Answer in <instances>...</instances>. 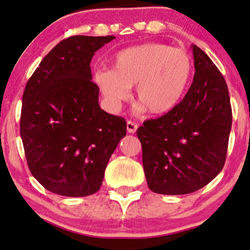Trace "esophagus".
Masks as SVG:
<instances>
[{
  "label": "esophagus",
  "instance_id": "34e87169",
  "mask_svg": "<svg viewBox=\"0 0 250 250\" xmlns=\"http://www.w3.org/2000/svg\"><path fill=\"white\" fill-rule=\"evenodd\" d=\"M137 128H138V125H137L135 122H131V121L126 122V131L129 133H135L137 131Z\"/></svg>",
  "mask_w": 250,
  "mask_h": 250
}]
</instances>
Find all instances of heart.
Masks as SVG:
<instances>
[{
	"label": "heart",
	"mask_w": 250,
	"mask_h": 250,
	"mask_svg": "<svg viewBox=\"0 0 250 250\" xmlns=\"http://www.w3.org/2000/svg\"><path fill=\"white\" fill-rule=\"evenodd\" d=\"M194 62L182 48L146 43L125 48L112 59V69L95 73V83L112 110L118 111L136 85V102L153 115L170 113L190 85Z\"/></svg>",
	"instance_id": "obj_1"
}]
</instances>
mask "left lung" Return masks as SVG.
<instances>
[{"label":"left lung","instance_id":"1","mask_svg":"<svg viewBox=\"0 0 250 250\" xmlns=\"http://www.w3.org/2000/svg\"><path fill=\"white\" fill-rule=\"evenodd\" d=\"M194 80L170 113L137 130L150 190L186 195L205 187L222 171L232 125L228 86L205 52L191 45Z\"/></svg>","mask_w":250,"mask_h":250}]
</instances>
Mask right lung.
<instances>
[{
    "instance_id": "right-lung-1",
    "label": "right lung",
    "mask_w": 250,
    "mask_h": 250,
    "mask_svg": "<svg viewBox=\"0 0 250 250\" xmlns=\"http://www.w3.org/2000/svg\"><path fill=\"white\" fill-rule=\"evenodd\" d=\"M114 36H72L55 45L28 80L20 136L28 167L45 189L85 197L101 188L126 133L124 118L102 110L91 82L95 52Z\"/></svg>"
}]
</instances>
